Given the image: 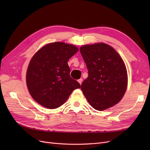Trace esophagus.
I'll return each instance as SVG.
<instances>
[{
    "instance_id": "34e87169",
    "label": "esophagus",
    "mask_w": 150,
    "mask_h": 150,
    "mask_svg": "<svg viewBox=\"0 0 150 150\" xmlns=\"http://www.w3.org/2000/svg\"><path fill=\"white\" fill-rule=\"evenodd\" d=\"M78 81L79 83L80 84H81V83H82V82H83V79H82V78H80L78 80Z\"/></svg>"
}]
</instances>
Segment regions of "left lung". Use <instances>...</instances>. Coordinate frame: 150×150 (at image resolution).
<instances>
[{
	"instance_id": "8db88e82",
	"label": "left lung",
	"mask_w": 150,
	"mask_h": 150,
	"mask_svg": "<svg viewBox=\"0 0 150 150\" xmlns=\"http://www.w3.org/2000/svg\"><path fill=\"white\" fill-rule=\"evenodd\" d=\"M88 71L81 90L95 110L103 111L120 101L127 88L125 63L115 50L104 43L80 48Z\"/></svg>"
}]
</instances>
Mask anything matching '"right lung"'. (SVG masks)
<instances>
[{
    "label": "right lung",
    "mask_w": 150,
    "mask_h": 150,
    "mask_svg": "<svg viewBox=\"0 0 150 150\" xmlns=\"http://www.w3.org/2000/svg\"><path fill=\"white\" fill-rule=\"evenodd\" d=\"M78 51L74 45L50 43L35 54L27 71L26 82L34 100L48 109L62 105L76 89L78 81L70 76L67 61Z\"/></svg>",
    "instance_id": "1"
}]
</instances>
